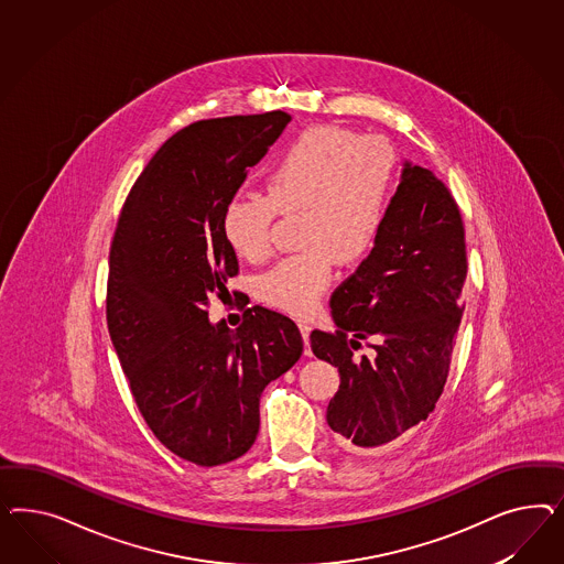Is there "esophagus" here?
I'll use <instances>...</instances> for the list:
<instances>
[{
	"label": "esophagus",
	"instance_id": "esophagus-1",
	"mask_svg": "<svg viewBox=\"0 0 564 564\" xmlns=\"http://www.w3.org/2000/svg\"><path fill=\"white\" fill-rule=\"evenodd\" d=\"M297 326H300L302 339H304V343H306V356H310V345H307V341H310V333H312V326H310V323H306V321H300Z\"/></svg>",
	"mask_w": 564,
	"mask_h": 564
}]
</instances>
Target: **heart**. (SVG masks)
<instances>
[{
	"mask_svg": "<svg viewBox=\"0 0 564 564\" xmlns=\"http://www.w3.org/2000/svg\"><path fill=\"white\" fill-rule=\"evenodd\" d=\"M397 154L378 137L339 126L302 130L276 154L264 196H236L223 208V236L246 260L269 257L276 213L297 215V254L260 274L258 295L269 306L307 314L325 293L337 258L366 257L384 225Z\"/></svg>",
	"mask_w": 564,
	"mask_h": 564,
	"instance_id": "heart-1",
	"label": "heart"
}]
</instances>
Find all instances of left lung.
Instances as JSON below:
<instances>
[{"mask_svg":"<svg viewBox=\"0 0 564 564\" xmlns=\"http://www.w3.org/2000/svg\"><path fill=\"white\" fill-rule=\"evenodd\" d=\"M465 276L459 206L432 171L403 161L372 252L330 297L337 330L310 335L314 356L339 368L326 422L343 446L375 451L434 410L462 323ZM368 336L373 354L356 357Z\"/></svg>","mask_w":564,"mask_h":564,"instance_id":"left-lung-1","label":"left lung"}]
</instances>
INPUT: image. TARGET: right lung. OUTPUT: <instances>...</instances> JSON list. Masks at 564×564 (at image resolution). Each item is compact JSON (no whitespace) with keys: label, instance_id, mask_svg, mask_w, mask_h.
Here are the masks:
<instances>
[{"label":"right lung","instance_id":"right-lung-1","mask_svg":"<svg viewBox=\"0 0 564 564\" xmlns=\"http://www.w3.org/2000/svg\"><path fill=\"white\" fill-rule=\"evenodd\" d=\"M291 116L269 111L189 123L154 153L121 208L109 254L107 326L138 410L186 462H234L257 441L260 394L304 351L295 323L248 307L208 321L238 258L223 208Z\"/></svg>","mask_w":564,"mask_h":564}]
</instances>
